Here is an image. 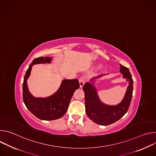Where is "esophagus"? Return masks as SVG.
<instances>
[{"instance_id":"1","label":"esophagus","mask_w":156,"mask_h":156,"mask_svg":"<svg viewBox=\"0 0 156 156\" xmlns=\"http://www.w3.org/2000/svg\"><path fill=\"white\" fill-rule=\"evenodd\" d=\"M78 80H79V83H80V87H83V86L84 85V82H85L84 78H80Z\"/></svg>"}]
</instances>
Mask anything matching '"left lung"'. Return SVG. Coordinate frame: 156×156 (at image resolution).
I'll use <instances>...</instances> for the list:
<instances>
[{
    "mask_svg": "<svg viewBox=\"0 0 156 156\" xmlns=\"http://www.w3.org/2000/svg\"><path fill=\"white\" fill-rule=\"evenodd\" d=\"M120 72L123 78L129 82L125 95L122 102L116 105H108L102 102L98 96L96 87L92 84L93 80L102 76L101 75L91 80L92 83L87 82L83 86L86 112L88 117L94 123L101 125H108L120 119L126 112L133 95V81L129 69L120 65Z\"/></svg>",
    "mask_w": 156,
    "mask_h": 156,
    "instance_id": "8db88e82",
    "label": "left lung"
}]
</instances>
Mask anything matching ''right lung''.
<instances>
[{"mask_svg":"<svg viewBox=\"0 0 156 156\" xmlns=\"http://www.w3.org/2000/svg\"><path fill=\"white\" fill-rule=\"evenodd\" d=\"M51 58L48 57L34 59L27 70L23 84V98L26 107L34 116L43 120H54L62 117L68 109L73 93L80 87L77 79L63 80L59 89L53 95L45 98L33 96L27 85L33 65L51 63Z\"/></svg>","mask_w":156,"mask_h":156,"instance_id":"obj_1","label":"right lung"}]
</instances>
